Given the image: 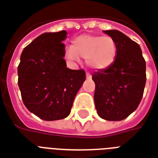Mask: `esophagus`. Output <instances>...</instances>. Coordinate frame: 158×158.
Returning a JSON list of instances; mask_svg holds the SVG:
<instances>
[{"label": "esophagus", "instance_id": "1", "mask_svg": "<svg viewBox=\"0 0 158 158\" xmlns=\"http://www.w3.org/2000/svg\"><path fill=\"white\" fill-rule=\"evenodd\" d=\"M86 78H87V79H91V78H92V75L90 74L89 72H86Z\"/></svg>", "mask_w": 158, "mask_h": 158}]
</instances>
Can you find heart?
Returning <instances> with one entry per match:
<instances>
[{
	"mask_svg": "<svg viewBox=\"0 0 158 158\" xmlns=\"http://www.w3.org/2000/svg\"><path fill=\"white\" fill-rule=\"evenodd\" d=\"M117 53V44L111 36L86 34L72 41V47L66 50V56L70 61H77L78 57L86 59L90 68L102 71L114 62Z\"/></svg>",
	"mask_w": 158,
	"mask_h": 158,
	"instance_id": "obj_1",
	"label": "heart"
}]
</instances>
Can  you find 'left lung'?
<instances>
[{
    "mask_svg": "<svg viewBox=\"0 0 158 158\" xmlns=\"http://www.w3.org/2000/svg\"><path fill=\"white\" fill-rule=\"evenodd\" d=\"M117 44L116 59L106 69L92 74L97 114L107 121H122L142 100L146 84V61L137 42L117 30L104 31Z\"/></svg>",
    "mask_w": 158,
    "mask_h": 158,
    "instance_id": "left-lung-1",
    "label": "left lung"
}]
</instances>
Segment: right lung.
<instances>
[{
  "mask_svg": "<svg viewBox=\"0 0 158 158\" xmlns=\"http://www.w3.org/2000/svg\"><path fill=\"white\" fill-rule=\"evenodd\" d=\"M66 31L41 34L25 47L17 68L23 103L36 117L56 121L68 117L76 95L86 80L82 69L66 67Z\"/></svg>",
  "mask_w": 158,
  "mask_h": 158,
  "instance_id": "add662e5",
  "label": "right lung"
}]
</instances>
